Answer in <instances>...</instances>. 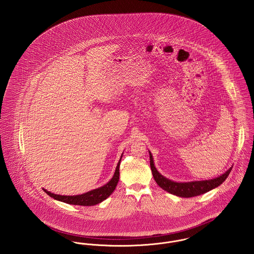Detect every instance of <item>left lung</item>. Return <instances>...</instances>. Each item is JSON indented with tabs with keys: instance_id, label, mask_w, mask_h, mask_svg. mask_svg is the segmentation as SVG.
Wrapping results in <instances>:
<instances>
[{
	"instance_id": "obj_1",
	"label": "left lung",
	"mask_w": 254,
	"mask_h": 254,
	"mask_svg": "<svg viewBox=\"0 0 254 254\" xmlns=\"http://www.w3.org/2000/svg\"><path fill=\"white\" fill-rule=\"evenodd\" d=\"M149 152L150 169L152 172L153 179L156 181V183L168 193L176 194L181 197H192L198 194H204L206 192L211 191L212 189L220 186L228 177L232 169L230 168L222 176L216 179L202 180V181H192V182H176V181H172L170 179H166L161 174H159V172L154 167L152 155L150 151Z\"/></svg>"
}]
</instances>
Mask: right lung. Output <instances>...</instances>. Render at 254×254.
<instances>
[{
	"label": "right lung",
	"instance_id": "1",
	"mask_svg": "<svg viewBox=\"0 0 254 254\" xmlns=\"http://www.w3.org/2000/svg\"><path fill=\"white\" fill-rule=\"evenodd\" d=\"M122 156H121L119 162L116 167L113 178L110 179V181H108L105 185L100 187V188L94 189L85 194H77V195H61V194H53V193L47 191L44 188H43V190L46 194H49L50 196L54 197L57 200L65 202V203L74 204V205H81V206L96 205V204L104 201L105 198H107L115 190V188L118 184V181H119L120 162H121Z\"/></svg>",
	"mask_w": 254,
	"mask_h": 254
}]
</instances>
